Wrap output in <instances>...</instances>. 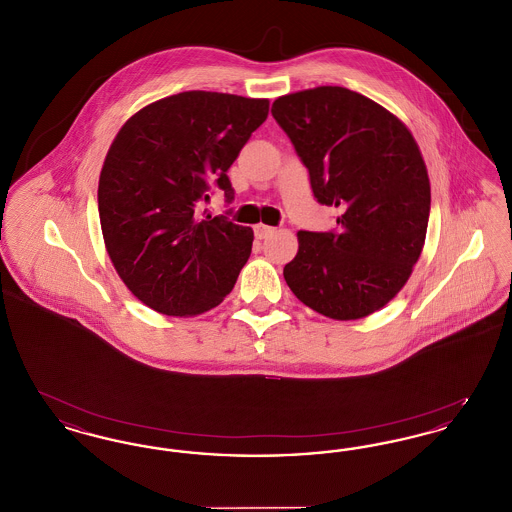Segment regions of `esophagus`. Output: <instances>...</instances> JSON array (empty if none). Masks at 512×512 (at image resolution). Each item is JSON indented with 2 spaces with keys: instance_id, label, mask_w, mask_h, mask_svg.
I'll return each instance as SVG.
<instances>
[{
  "instance_id": "1",
  "label": "esophagus",
  "mask_w": 512,
  "mask_h": 512,
  "mask_svg": "<svg viewBox=\"0 0 512 512\" xmlns=\"http://www.w3.org/2000/svg\"><path fill=\"white\" fill-rule=\"evenodd\" d=\"M270 234H274V228H272V226H267V224H257V226H255V236H257L259 240H265Z\"/></svg>"
}]
</instances>
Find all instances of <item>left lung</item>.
I'll return each mask as SVG.
<instances>
[{"label":"left lung","mask_w":512,"mask_h":512,"mask_svg":"<svg viewBox=\"0 0 512 512\" xmlns=\"http://www.w3.org/2000/svg\"><path fill=\"white\" fill-rule=\"evenodd\" d=\"M272 117L307 167L318 203L341 211L338 230L297 232L284 278L324 317H368L407 284L426 240L430 180L413 134L341 86L282 96Z\"/></svg>","instance_id":"1"}]
</instances>
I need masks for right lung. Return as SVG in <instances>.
I'll return each instance as SVG.
<instances>
[{
  "label": "right lung",
  "mask_w": 512,
  "mask_h": 512,
  "mask_svg": "<svg viewBox=\"0 0 512 512\" xmlns=\"http://www.w3.org/2000/svg\"><path fill=\"white\" fill-rule=\"evenodd\" d=\"M268 99L182 92L124 122L99 174L101 232L113 267L169 317L211 311L232 292L253 230L201 213L213 188L232 203L228 169L267 121Z\"/></svg>",
  "instance_id": "add662e5"
}]
</instances>
